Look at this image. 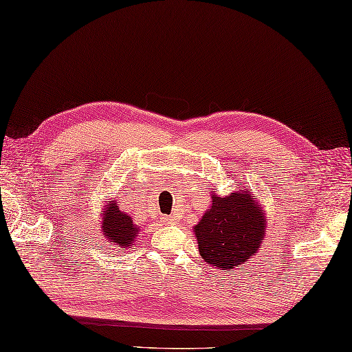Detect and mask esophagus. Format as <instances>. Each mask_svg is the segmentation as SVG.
I'll return each mask as SVG.
<instances>
[{
    "label": "esophagus",
    "instance_id": "34e87169",
    "mask_svg": "<svg viewBox=\"0 0 352 352\" xmlns=\"http://www.w3.org/2000/svg\"><path fill=\"white\" fill-rule=\"evenodd\" d=\"M163 221L166 223V224H172V223H174V218H172V217H163Z\"/></svg>",
    "mask_w": 352,
    "mask_h": 352
}]
</instances>
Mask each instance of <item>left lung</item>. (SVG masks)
Wrapping results in <instances>:
<instances>
[{
    "instance_id": "obj_1",
    "label": "left lung",
    "mask_w": 352,
    "mask_h": 352,
    "mask_svg": "<svg viewBox=\"0 0 352 352\" xmlns=\"http://www.w3.org/2000/svg\"><path fill=\"white\" fill-rule=\"evenodd\" d=\"M264 229L263 212L249 190L213 195L210 209L195 226L199 254L208 264L233 270L258 252Z\"/></svg>"
}]
</instances>
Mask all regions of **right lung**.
Returning a JSON list of instances; mask_svg holds the SVG:
<instances>
[{"label":"right lung","instance_id":"right-lung-1","mask_svg":"<svg viewBox=\"0 0 352 352\" xmlns=\"http://www.w3.org/2000/svg\"><path fill=\"white\" fill-rule=\"evenodd\" d=\"M103 215H105L102 221L103 235L109 239V243L117 244L122 249H128L139 232L133 223V218L122 212L116 203L109 204Z\"/></svg>","mask_w":352,"mask_h":352}]
</instances>
